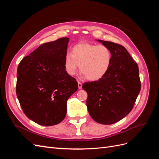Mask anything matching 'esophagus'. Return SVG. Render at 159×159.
Here are the masks:
<instances>
[{
    "label": "esophagus",
    "instance_id": "obj_1",
    "mask_svg": "<svg viewBox=\"0 0 159 159\" xmlns=\"http://www.w3.org/2000/svg\"><path fill=\"white\" fill-rule=\"evenodd\" d=\"M78 88L79 89L82 88V84H81L80 81H78Z\"/></svg>",
    "mask_w": 159,
    "mask_h": 159
}]
</instances>
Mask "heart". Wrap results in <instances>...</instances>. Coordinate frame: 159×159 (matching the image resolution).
<instances>
[{
  "label": "heart",
  "instance_id": "1",
  "mask_svg": "<svg viewBox=\"0 0 159 159\" xmlns=\"http://www.w3.org/2000/svg\"><path fill=\"white\" fill-rule=\"evenodd\" d=\"M112 61V52L105 45L81 42L72 48L71 53L64 57V68L70 75L75 74L77 69L90 81H97L105 75Z\"/></svg>",
  "mask_w": 159,
  "mask_h": 159
}]
</instances>
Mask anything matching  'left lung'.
I'll return each mask as SVG.
<instances>
[{"label":"left lung","mask_w":159,"mask_h":159,"mask_svg":"<svg viewBox=\"0 0 159 159\" xmlns=\"http://www.w3.org/2000/svg\"><path fill=\"white\" fill-rule=\"evenodd\" d=\"M96 40L110 48L111 64L103 78L85 83L82 88L88 93L86 104L91 118L100 124L111 125L124 118L134 106L141 90L139 68L123 46Z\"/></svg>","instance_id":"1"}]
</instances>
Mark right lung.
Returning a JSON list of instances; mask_svg holds the SVG:
<instances>
[{
  "mask_svg": "<svg viewBox=\"0 0 159 159\" xmlns=\"http://www.w3.org/2000/svg\"><path fill=\"white\" fill-rule=\"evenodd\" d=\"M69 40L61 38L42 44L18 66L17 98L26 117L40 125L63 121L67 101L78 89L76 80L64 68Z\"/></svg>",
  "mask_w": 159,
  "mask_h": 159,
  "instance_id": "right-lung-1",
  "label": "right lung"
}]
</instances>
